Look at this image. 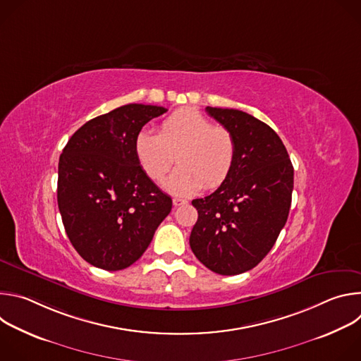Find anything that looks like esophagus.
Returning a JSON list of instances; mask_svg holds the SVG:
<instances>
[{"mask_svg":"<svg viewBox=\"0 0 361 361\" xmlns=\"http://www.w3.org/2000/svg\"><path fill=\"white\" fill-rule=\"evenodd\" d=\"M188 201L187 200H184V198H173V204L176 205V207H178V205H184V204H187Z\"/></svg>","mask_w":361,"mask_h":361,"instance_id":"1","label":"esophagus"}]
</instances>
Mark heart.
Returning a JSON list of instances; mask_svg holds the SVG:
<instances>
[{
  "label": "heart",
  "mask_w": 361,
  "mask_h": 361,
  "mask_svg": "<svg viewBox=\"0 0 361 361\" xmlns=\"http://www.w3.org/2000/svg\"><path fill=\"white\" fill-rule=\"evenodd\" d=\"M134 152L142 171L161 181L177 156L178 167L164 181V187L181 195L200 191L204 185L217 188L230 176L235 160L233 134L194 109H181L167 117L160 133L138 131Z\"/></svg>",
  "instance_id": "heart-1"
}]
</instances>
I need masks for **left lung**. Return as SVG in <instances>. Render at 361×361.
I'll use <instances>...</instances> for the list:
<instances>
[{"instance_id": "8db88e82", "label": "left lung", "mask_w": 361, "mask_h": 361, "mask_svg": "<svg viewBox=\"0 0 361 361\" xmlns=\"http://www.w3.org/2000/svg\"><path fill=\"white\" fill-rule=\"evenodd\" d=\"M205 111L233 134L235 160L213 194L192 200L198 220L190 247L212 271L235 276L254 269L273 248L288 217L294 169L266 123L233 109Z\"/></svg>"}]
</instances>
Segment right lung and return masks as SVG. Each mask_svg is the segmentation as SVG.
<instances>
[{"label": "right lung", "mask_w": 361, "mask_h": 361, "mask_svg": "<svg viewBox=\"0 0 361 361\" xmlns=\"http://www.w3.org/2000/svg\"><path fill=\"white\" fill-rule=\"evenodd\" d=\"M166 111L144 104L118 107L87 121L63 149L60 214L73 247L94 267H130L171 212V197L149 180L134 152L138 131Z\"/></svg>", "instance_id": "right-lung-1"}]
</instances>
